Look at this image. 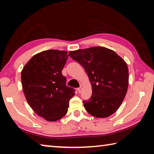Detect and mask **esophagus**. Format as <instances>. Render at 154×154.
<instances>
[{
	"mask_svg": "<svg viewBox=\"0 0 154 154\" xmlns=\"http://www.w3.org/2000/svg\"><path fill=\"white\" fill-rule=\"evenodd\" d=\"M77 92H79V93H81V92H82V88H78L77 89Z\"/></svg>",
	"mask_w": 154,
	"mask_h": 154,
	"instance_id": "34e87169",
	"label": "esophagus"
}]
</instances>
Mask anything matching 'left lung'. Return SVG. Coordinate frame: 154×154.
I'll return each mask as SVG.
<instances>
[{
  "instance_id": "obj_1",
  "label": "left lung",
  "mask_w": 154,
  "mask_h": 154,
  "mask_svg": "<svg viewBox=\"0 0 154 154\" xmlns=\"http://www.w3.org/2000/svg\"><path fill=\"white\" fill-rule=\"evenodd\" d=\"M69 54L84 68L92 84V96L83 101L85 110L100 118L114 113L127 92V64L116 52L103 47L78 49Z\"/></svg>"
}]
</instances>
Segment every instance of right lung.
Segmentation results:
<instances>
[{
	"mask_svg": "<svg viewBox=\"0 0 154 154\" xmlns=\"http://www.w3.org/2000/svg\"><path fill=\"white\" fill-rule=\"evenodd\" d=\"M67 51L49 49L34 56L23 68L21 80L26 99L35 113L48 121L67 113L75 90L66 85L62 74Z\"/></svg>",
	"mask_w": 154,
	"mask_h": 154,
	"instance_id": "add662e5",
	"label": "right lung"
}]
</instances>
